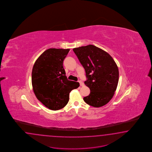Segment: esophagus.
<instances>
[{"label": "esophagus", "mask_w": 152, "mask_h": 152, "mask_svg": "<svg viewBox=\"0 0 152 152\" xmlns=\"http://www.w3.org/2000/svg\"><path fill=\"white\" fill-rule=\"evenodd\" d=\"M78 82L80 83V86H83L84 85V83H83L81 81H79Z\"/></svg>", "instance_id": "1"}]
</instances>
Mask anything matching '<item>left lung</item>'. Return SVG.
Segmentation results:
<instances>
[{
    "label": "left lung",
    "mask_w": 152,
    "mask_h": 152,
    "mask_svg": "<svg viewBox=\"0 0 152 152\" xmlns=\"http://www.w3.org/2000/svg\"><path fill=\"white\" fill-rule=\"evenodd\" d=\"M73 51L85 69L84 83L90 90L83 100L95 107L106 105L114 96L119 81V69L114 60L105 51L91 45Z\"/></svg>",
    "instance_id": "1"
}]
</instances>
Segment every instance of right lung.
Here are the masks:
<instances>
[{
    "instance_id": "right-lung-1",
    "label": "right lung",
    "mask_w": 152,
    "mask_h": 152,
    "mask_svg": "<svg viewBox=\"0 0 152 152\" xmlns=\"http://www.w3.org/2000/svg\"><path fill=\"white\" fill-rule=\"evenodd\" d=\"M69 49L50 48L40 56L33 67L32 83L37 99L52 110L67 105L69 92L79 87L78 82L68 80L63 62Z\"/></svg>"
}]
</instances>
